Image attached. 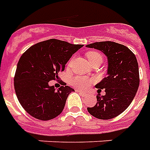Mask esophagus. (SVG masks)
Instances as JSON below:
<instances>
[{"instance_id":"1","label":"esophagus","mask_w":150,"mask_h":150,"mask_svg":"<svg viewBox=\"0 0 150 150\" xmlns=\"http://www.w3.org/2000/svg\"><path fill=\"white\" fill-rule=\"evenodd\" d=\"M77 92H78L81 96H86L87 95V93H86L83 90H77Z\"/></svg>"}]
</instances>
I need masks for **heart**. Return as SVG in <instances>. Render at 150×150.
<instances>
[{
  "label": "heart",
  "instance_id": "obj_1",
  "mask_svg": "<svg viewBox=\"0 0 150 150\" xmlns=\"http://www.w3.org/2000/svg\"><path fill=\"white\" fill-rule=\"evenodd\" d=\"M86 56L89 61H91L96 58H102L100 54L96 52H87ZM71 82L74 86L77 87L78 89H86L90 86V84L91 83V80L88 79L86 77H75L72 79Z\"/></svg>",
  "mask_w": 150,
  "mask_h": 150
}]
</instances>
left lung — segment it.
<instances>
[{
  "label": "left lung",
  "mask_w": 150,
  "mask_h": 150,
  "mask_svg": "<svg viewBox=\"0 0 150 150\" xmlns=\"http://www.w3.org/2000/svg\"><path fill=\"white\" fill-rule=\"evenodd\" d=\"M101 51L107 58V77L95 85L98 90L97 103L87 110L94 117L110 120L124 112L133 100L139 87V69L131 50L120 43L106 41L86 45ZM105 89L106 94L99 92Z\"/></svg>",
  "instance_id": "8db88e82"
}]
</instances>
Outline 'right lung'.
<instances>
[{
  "label": "right lung",
  "instance_id": "1",
  "mask_svg": "<svg viewBox=\"0 0 150 150\" xmlns=\"http://www.w3.org/2000/svg\"><path fill=\"white\" fill-rule=\"evenodd\" d=\"M51 39L33 45L19 59L14 89L19 103L31 116L40 120H52L63 111L73 88L64 85L56 90L49 81L56 80L73 54L82 47Z\"/></svg>",
  "mask_w": 150,
  "mask_h": 150
}]
</instances>
